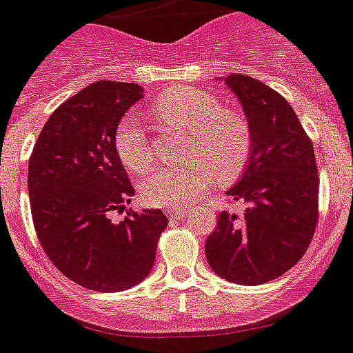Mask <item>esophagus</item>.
Masks as SVG:
<instances>
[{"label":"esophagus","instance_id":"34e87169","mask_svg":"<svg viewBox=\"0 0 353 353\" xmlns=\"http://www.w3.org/2000/svg\"><path fill=\"white\" fill-rule=\"evenodd\" d=\"M188 214L186 209H177V207H172V209H167V216L170 219H179V217H184Z\"/></svg>","mask_w":353,"mask_h":353}]
</instances>
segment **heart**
Instances as JSON below:
<instances>
[{
	"mask_svg": "<svg viewBox=\"0 0 353 353\" xmlns=\"http://www.w3.org/2000/svg\"><path fill=\"white\" fill-rule=\"evenodd\" d=\"M153 114L169 127L192 134L190 158L183 167H161L141 184L144 202L153 207L186 205L212 181L235 177L251 153V128L240 113L225 110L219 99L196 88H169L153 102ZM118 158L132 172L151 163V146L134 117H123L114 132Z\"/></svg>",
	"mask_w": 353,
	"mask_h": 353,
	"instance_id": "obj_1",
	"label": "heart"
}]
</instances>
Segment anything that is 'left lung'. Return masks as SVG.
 <instances>
[{"mask_svg": "<svg viewBox=\"0 0 353 353\" xmlns=\"http://www.w3.org/2000/svg\"><path fill=\"white\" fill-rule=\"evenodd\" d=\"M221 80L245 114L251 153L226 192L245 209L217 216L205 258L225 281L259 285L291 270L310 245L317 226V163L312 141L281 94L243 74Z\"/></svg>", "mask_w": 353, "mask_h": 353, "instance_id": "obj_1", "label": "left lung"}]
</instances>
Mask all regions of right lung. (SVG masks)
Masks as SVG:
<instances>
[{
  "mask_svg": "<svg viewBox=\"0 0 353 353\" xmlns=\"http://www.w3.org/2000/svg\"><path fill=\"white\" fill-rule=\"evenodd\" d=\"M144 88L95 81L50 114L29 160L28 192L36 233L59 272L99 292L130 289L150 275L169 219L160 209L127 210L136 195L114 150L123 114Z\"/></svg>",
  "mask_w": 353,
  "mask_h": 353,
  "instance_id": "right-lung-1",
  "label": "right lung"
}]
</instances>
